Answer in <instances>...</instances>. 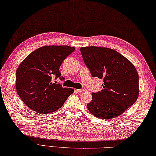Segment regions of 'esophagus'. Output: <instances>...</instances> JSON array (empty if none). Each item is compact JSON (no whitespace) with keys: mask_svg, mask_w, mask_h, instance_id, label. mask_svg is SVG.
Listing matches in <instances>:
<instances>
[{"mask_svg":"<svg viewBox=\"0 0 156 156\" xmlns=\"http://www.w3.org/2000/svg\"><path fill=\"white\" fill-rule=\"evenodd\" d=\"M76 91L77 92V93H82V92L86 91L85 89H76Z\"/></svg>","mask_w":156,"mask_h":156,"instance_id":"obj_1","label":"esophagus"}]
</instances>
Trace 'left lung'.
Segmentation results:
<instances>
[{"instance_id":"1","label":"left lung","mask_w":156,"mask_h":156,"mask_svg":"<svg viewBox=\"0 0 156 156\" xmlns=\"http://www.w3.org/2000/svg\"><path fill=\"white\" fill-rule=\"evenodd\" d=\"M81 53L93 76L103 79V89L92 93L87 104L91 114L100 119H113L124 113L139 95V76L134 65L108 48L81 47Z\"/></svg>"}]
</instances>
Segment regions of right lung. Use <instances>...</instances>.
<instances>
[{
    "label": "right lung",
    "mask_w": 156,
    "mask_h": 156,
    "mask_svg": "<svg viewBox=\"0 0 156 156\" xmlns=\"http://www.w3.org/2000/svg\"><path fill=\"white\" fill-rule=\"evenodd\" d=\"M75 50L68 45H45L33 51L20 63L16 90L28 108L41 114L53 113L73 93L74 89L63 88L53 82L52 78H61L60 66Z\"/></svg>",
    "instance_id": "add662e5"
}]
</instances>
